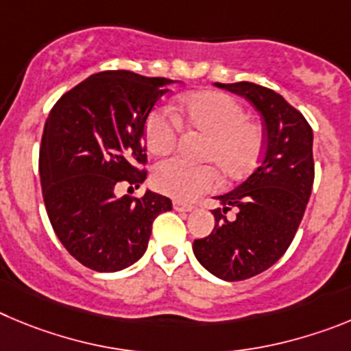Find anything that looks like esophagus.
<instances>
[{
    "mask_svg": "<svg viewBox=\"0 0 351 351\" xmlns=\"http://www.w3.org/2000/svg\"><path fill=\"white\" fill-rule=\"evenodd\" d=\"M173 208H175L176 211H182V213H189V211L194 210V206H192V204L182 203V201H175V203H173Z\"/></svg>",
    "mask_w": 351,
    "mask_h": 351,
    "instance_id": "obj_1",
    "label": "esophagus"
}]
</instances>
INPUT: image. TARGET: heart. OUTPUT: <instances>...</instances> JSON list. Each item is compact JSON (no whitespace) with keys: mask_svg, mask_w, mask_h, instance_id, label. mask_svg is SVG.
<instances>
[{"mask_svg":"<svg viewBox=\"0 0 351 351\" xmlns=\"http://www.w3.org/2000/svg\"><path fill=\"white\" fill-rule=\"evenodd\" d=\"M180 120L195 134L204 136L201 160L213 163L189 166L178 159L164 160L154 169V187L162 194L191 203L213 191L219 171L226 182L245 178L261 160L266 148L264 129L246 119L238 101L215 90H201L182 96L178 119L168 108L152 112L145 121V145L154 156H168L176 147Z\"/></svg>","mask_w":351,"mask_h":351,"instance_id":"heart-1","label":"heart"}]
</instances>
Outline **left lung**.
Returning a JSON list of instances; mask_svg holds the SVG:
<instances>
[{
    "mask_svg": "<svg viewBox=\"0 0 351 351\" xmlns=\"http://www.w3.org/2000/svg\"><path fill=\"white\" fill-rule=\"evenodd\" d=\"M243 96L264 121L266 148L258 168L219 195L211 234L195 239V258L226 282L269 269L298 232L315 180L313 131L301 112L274 90L252 84H215ZM235 211V219L226 213Z\"/></svg>",
    "mask_w": 351,
    "mask_h": 351,
    "instance_id": "1",
    "label": "left lung"
}]
</instances>
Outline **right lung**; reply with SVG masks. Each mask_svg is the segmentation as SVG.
Listing matches in <instances>:
<instances>
[{"instance_id":"obj_1","label":"right lung","mask_w":351,"mask_h":351,"mask_svg":"<svg viewBox=\"0 0 351 351\" xmlns=\"http://www.w3.org/2000/svg\"><path fill=\"white\" fill-rule=\"evenodd\" d=\"M169 78L101 71L62 94L40 147L47 215L71 257L99 273L129 267L145 254L152 223L171 199L147 191L119 195L147 178L143 129Z\"/></svg>"}]
</instances>
